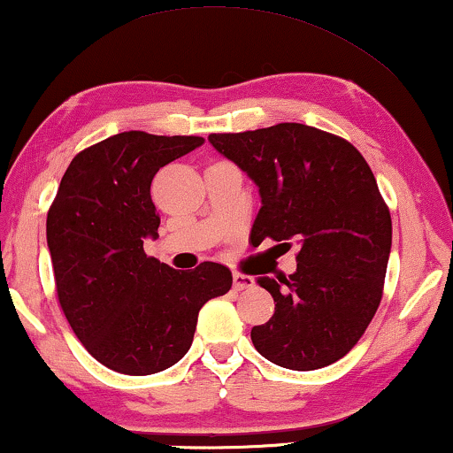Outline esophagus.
<instances>
[{"label":"esophagus","mask_w":453,"mask_h":453,"mask_svg":"<svg viewBox=\"0 0 453 453\" xmlns=\"http://www.w3.org/2000/svg\"><path fill=\"white\" fill-rule=\"evenodd\" d=\"M254 285V279L248 275H242V273H234V289L242 291V289H250Z\"/></svg>","instance_id":"obj_1"}]
</instances>
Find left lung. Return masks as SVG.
I'll list each match as a JSON object with an SVG mask.
<instances>
[{"instance_id": "left-lung-1", "label": "left lung", "mask_w": 453, "mask_h": 453, "mask_svg": "<svg viewBox=\"0 0 453 453\" xmlns=\"http://www.w3.org/2000/svg\"><path fill=\"white\" fill-rule=\"evenodd\" d=\"M209 143L258 187L254 240L297 244L289 277H258L275 314L250 333L275 365L311 372L345 357L381 302L392 219L365 157L316 127L213 133Z\"/></svg>"}]
</instances>
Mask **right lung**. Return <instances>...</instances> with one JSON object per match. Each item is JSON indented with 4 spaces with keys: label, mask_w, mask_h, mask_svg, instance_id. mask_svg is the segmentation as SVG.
<instances>
[{
    "label": "right lung",
    "mask_w": 453,
    "mask_h": 453,
    "mask_svg": "<svg viewBox=\"0 0 453 453\" xmlns=\"http://www.w3.org/2000/svg\"><path fill=\"white\" fill-rule=\"evenodd\" d=\"M203 143L143 131L108 137L73 157L49 209L63 314L112 372L150 375L174 365L193 345L199 310L232 288L224 265L176 271L143 250L160 227L150 193L156 172Z\"/></svg>",
    "instance_id": "1"
}]
</instances>
